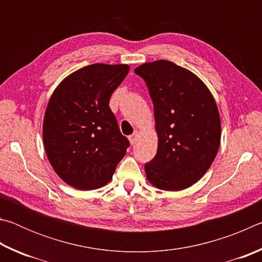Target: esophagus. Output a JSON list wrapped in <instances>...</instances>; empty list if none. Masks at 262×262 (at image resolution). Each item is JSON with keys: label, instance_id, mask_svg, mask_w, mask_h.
<instances>
[{"label": "esophagus", "instance_id": "1", "mask_svg": "<svg viewBox=\"0 0 262 262\" xmlns=\"http://www.w3.org/2000/svg\"><path fill=\"white\" fill-rule=\"evenodd\" d=\"M137 136H139V133H137V130H136V132H134V134H132V135L128 136V139H129V142H130V144H132V145H134V144L136 143V141H137Z\"/></svg>", "mask_w": 262, "mask_h": 262}]
</instances>
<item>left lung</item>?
Here are the masks:
<instances>
[{"label":"left lung","mask_w":262,"mask_h":262,"mask_svg":"<svg viewBox=\"0 0 262 262\" xmlns=\"http://www.w3.org/2000/svg\"><path fill=\"white\" fill-rule=\"evenodd\" d=\"M134 73L147 84L158 135L156 156L144 165L147 178L164 190L187 188L219 151L221 119L214 97L200 78L173 62H149Z\"/></svg>","instance_id":"8db88e82"}]
</instances>
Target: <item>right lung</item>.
Segmentation results:
<instances>
[{
  "mask_svg": "<svg viewBox=\"0 0 262 262\" xmlns=\"http://www.w3.org/2000/svg\"><path fill=\"white\" fill-rule=\"evenodd\" d=\"M129 72L127 64H90L53 92L42 125L45 151L57 176L81 190L112 179L129 141L121 134L110 98Z\"/></svg>",
  "mask_w": 262,
  "mask_h": 262,
  "instance_id": "right-lung-1",
  "label": "right lung"
}]
</instances>
